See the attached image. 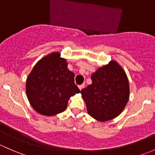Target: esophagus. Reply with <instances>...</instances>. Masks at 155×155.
Masks as SVG:
<instances>
[{
  "label": "esophagus",
  "mask_w": 155,
  "mask_h": 155,
  "mask_svg": "<svg viewBox=\"0 0 155 155\" xmlns=\"http://www.w3.org/2000/svg\"><path fill=\"white\" fill-rule=\"evenodd\" d=\"M84 87V84H80V85H79V88L80 91L82 90Z\"/></svg>",
  "instance_id": "esophagus-1"
}]
</instances>
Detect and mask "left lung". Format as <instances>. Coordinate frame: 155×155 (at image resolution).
I'll return each mask as SVG.
<instances>
[{
  "label": "left lung",
  "mask_w": 155,
  "mask_h": 155,
  "mask_svg": "<svg viewBox=\"0 0 155 155\" xmlns=\"http://www.w3.org/2000/svg\"><path fill=\"white\" fill-rule=\"evenodd\" d=\"M92 84L81 91L87 113L98 121L112 120L122 113L129 99L125 71L111 61L91 75Z\"/></svg>",
  "instance_id": "8db88e82"
}]
</instances>
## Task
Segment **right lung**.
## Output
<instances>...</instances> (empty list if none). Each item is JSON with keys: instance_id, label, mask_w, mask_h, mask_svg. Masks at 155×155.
<instances>
[{"instance_id": "1", "label": "right lung", "mask_w": 155, "mask_h": 155, "mask_svg": "<svg viewBox=\"0 0 155 155\" xmlns=\"http://www.w3.org/2000/svg\"><path fill=\"white\" fill-rule=\"evenodd\" d=\"M74 76L59 53H52L39 60L26 82L27 98L34 110L45 116L66 110L70 97L80 92Z\"/></svg>"}]
</instances>
